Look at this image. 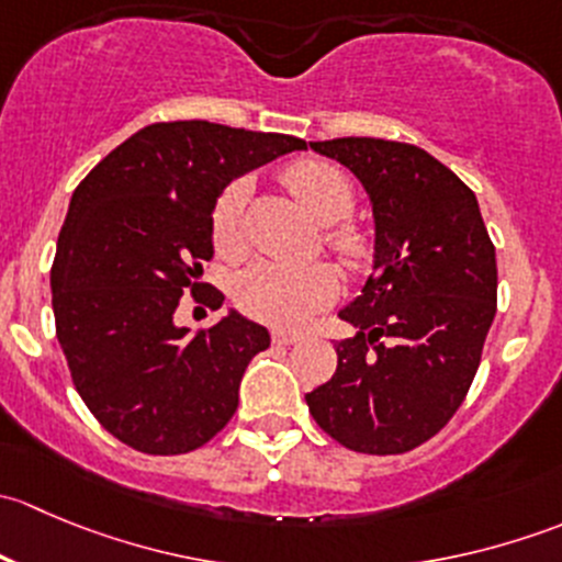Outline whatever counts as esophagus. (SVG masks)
I'll return each mask as SVG.
<instances>
[{"label": "esophagus", "mask_w": 562, "mask_h": 562, "mask_svg": "<svg viewBox=\"0 0 562 562\" xmlns=\"http://www.w3.org/2000/svg\"><path fill=\"white\" fill-rule=\"evenodd\" d=\"M271 339H274L277 345H296V342H302L304 334H299V331H282V328H277V331H271Z\"/></svg>", "instance_id": "esophagus-1"}]
</instances>
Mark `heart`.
Masks as SVG:
<instances>
[{
    "instance_id": "1",
    "label": "heart",
    "mask_w": 562,
    "mask_h": 562,
    "mask_svg": "<svg viewBox=\"0 0 562 562\" xmlns=\"http://www.w3.org/2000/svg\"><path fill=\"white\" fill-rule=\"evenodd\" d=\"M285 184L293 195L328 223L326 245L350 271H364L370 266L372 245L370 231L345 220L356 203V184L348 173L328 160H299L285 168ZM252 184L236 179L220 192L212 212V239L223 255H239L245 249V214ZM339 291L337 271L328 263L288 266L277 260H258L236 280V302L247 315L271 326H304L334 302Z\"/></svg>"
}]
</instances>
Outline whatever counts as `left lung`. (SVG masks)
I'll list each match as a JSON object with an SVG mask.
<instances>
[{"label":"left lung","mask_w":562,"mask_h":562,"mask_svg":"<svg viewBox=\"0 0 562 562\" xmlns=\"http://www.w3.org/2000/svg\"><path fill=\"white\" fill-rule=\"evenodd\" d=\"M364 184L375 263L339 317L337 372L310 391L317 427L361 454H405L462 405L497 310V263L473 190L413 144L313 140Z\"/></svg>","instance_id":"8db88e82"}]
</instances>
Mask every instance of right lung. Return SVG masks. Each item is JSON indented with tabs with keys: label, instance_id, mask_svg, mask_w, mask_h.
<instances>
[{
	"label": "right lung",
	"instance_id": "add662e5",
	"mask_svg": "<svg viewBox=\"0 0 562 562\" xmlns=\"http://www.w3.org/2000/svg\"><path fill=\"white\" fill-rule=\"evenodd\" d=\"M302 138L201 122H157L130 135L72 192L50 269L56 339L92 416L144 454L201 449L239 405V383L269 331L236 310L190 334L173 315L212 260L220 192Z\"/></svg>",
	"mask_w": 562,
	"mask_h": 562
}]
</instances>
